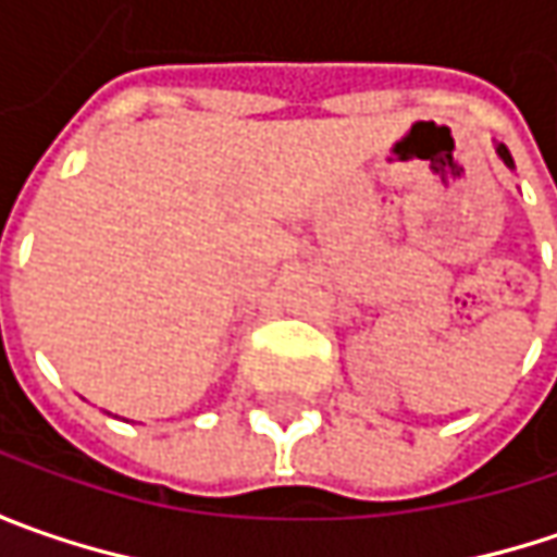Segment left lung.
<instances>
[{
  "mask_svg": "<svg viewBox=\"0 0 557 557\" xmlns=\"http://www.w3.org/2000/svg\"><path fill=\"white\" fill-rule=\"evenodd\" d=\"M496 151H499V158L505 161V166H515V161H511V154H508V148H505V145H499Z\"/></svg>",
  "mask_w": 557,
  "mask_h": 557,
  "instance_id": "1",
  "label": "left lung"
}]
</instances>
